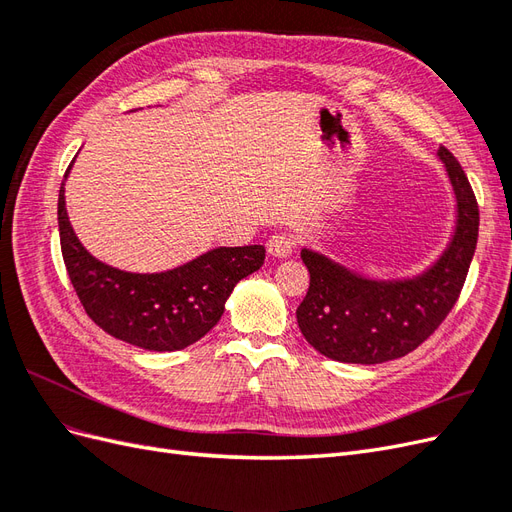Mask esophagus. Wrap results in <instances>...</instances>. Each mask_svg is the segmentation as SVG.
Instances as JSON below:
<instances>
[{
	"label": "esophagus",
	"mask_w": 512,
	"mask_h": 512,
	"mask_svg": "<svg viewBox=\"0 0 512 512\" xmlns=\"http://www.w3.org/2000/svg\"><path fill=\"white\" fill-rule=\"evenodd\" d=\"M294 247H297V239H294L290 232H275L267 241V250L275 258H286L292 254Z\"/></svg>",
	"instance_id": "esophagus-1"
}]
</instances>
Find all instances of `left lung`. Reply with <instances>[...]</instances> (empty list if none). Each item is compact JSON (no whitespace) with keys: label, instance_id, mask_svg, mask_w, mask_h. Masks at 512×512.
Instances as JSON below:
<instances>
[{"label":"left lung","instance_id":"left-lung-1","mask_svg":"<svg viewBox=\"0 0 512 512\" xmlns=\"http://www.w3.org/2000/svg\"><path fill=\"white\" fill-rule=\"evenodd\" d=\"M457 198V226L436 265L412 280H367L331 258L301 250L309 288L297 307L303 337L342 363L399 359L436 331L455 307L478 239V203L461 164L438 149Z\"/></svg>","mask_w":512,"mask_h":512}]
</instances>
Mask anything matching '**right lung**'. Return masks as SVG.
Segmentation results:
<instances>
[{"mask_svg":"<svg viewBox=\"0 0 512 512\" xmlns=\"http://www.w3.org/2000/svg\"><path fill=\"white\" fill-rule=\"evenodd\" d=\"M64 192L61 183L59 239L76 297L102 331L126 344L156 352L192 346L218 324L237 282L265 262V247L243 245L215 247L164 273L119 271L96 260L74 235Z\"/></svg>","mask_w":512,"mask_h":512,"instance_id":"add662e5","label":"right lung"}]
</instances>
